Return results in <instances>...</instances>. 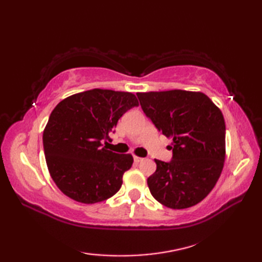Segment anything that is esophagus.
Here are the masks:
<instances>
[{
    "instance_id": "obj_1",
    "label": "esophagus",
    "mask_w": 262,
    "mask_h": 262,
    "mask_svg": "<svg viewBox=\"0 0 262 262\" xmlns=\"http://www.w3.org/2000/svg\"><path fill=\"white\" fill-rule=\"evenodd\" d=\"M134 161L136 163H140V162H142L143 161V158H138V157H134Z\"/></svg>"
}]
</instances>
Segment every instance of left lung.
Returning <instances> with one entry per match:
<instances>
[{"label": "left lung", "instance_id": "8db88e82", "mask_svg": "<svg viewBox=\"0 0 262 262\" xmlns=\"http://www.w3.org/2000/svg\"><path fill=\"white\" fill-rule=\"evenodd\" d=\"M142 110L172 141L169 162L155 160L147 185L159 203L172 209L191 207L211 191L225 160V121L202 92L171 90L137 93Z\"/></svg>", "mask_w": 262, "mask_h": 262}]
</instances>
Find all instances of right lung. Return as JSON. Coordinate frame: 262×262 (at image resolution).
I'll use <instances>...</instances> for the list:
<instances>
[{"instance_id":"add662e5","label":"right lung","mask_w":262,"mask_h":262,"mask_svg":"<svg viewBox=\"0 0 262 262\" xmlns=\"http://www.w3.org/2000/svg\"><path fill=\"white\" fill-rule=\"evenodd\" d=\"M137 105L133 93L93 89L55 107L42 144L49 173L64 194L96 204L119 190L133 157L111 152L105 145L120 117Z\"/></svg>"}]
</instances>
